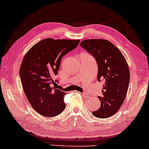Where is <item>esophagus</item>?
Wrapping results in <instances>:
<instances>
[{"mask_svg": "<svg viewBox=\"0 0 149 149\" xmlns=\"http://www.w3.org/2000/svg\"><path fill=\"white\" fill-rule=\"evenodd\" d=\"M82 97H83L84 98H85V99L88 98V95L87 93H82Z\"/></svg>", "mask_w": 149, "mask_h": 149, "instance_id": "34e87169", "label": "esophagus"}]
</instances>
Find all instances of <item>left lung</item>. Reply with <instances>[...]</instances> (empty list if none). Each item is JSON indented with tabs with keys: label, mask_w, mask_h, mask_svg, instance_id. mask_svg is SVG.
<instances>
[{
	"label": "left lung",
	"mask_w": 149,
	"mask_h": 149,
	"mask_svg": "<svg viewBox=\"0 0 149 149\" xmlns=\"http://www.w3.org/2000/svg\"><path fill=\"white\" fill-rule=\"evenodd\" d=\"M80 46L95 59L97 81L103 83L102 95L98 96L100 107L92 114L98 118H109L119 110L127 95L130 80L128 64L122 52L107 40H85Z\"/></svg>",
	"instance_id": "8db88e82"
}]
</instances>
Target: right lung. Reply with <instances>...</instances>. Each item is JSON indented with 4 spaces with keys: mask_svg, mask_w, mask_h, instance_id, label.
I'll return each mask as SVG.
<instances>
[{
    "mask_svg": "<svg viewBox=\"0 0 149 149\" xmlns=\"http://www.w3.org/2000/svg\"><path fill=\"white\" fill-rule=\"evenodd\" d=\"M80 40L47 38L33 45L25 54L20 69L23 91L36 111L46 117H54L65 110L66 93L52 87L58 80L62 58L78 46Z\"/></svg>",
    "mask_w": 149,
    "mask_h": 149,
    "instance_id": "1",
    "label": "right lung"
}]
</instances>
